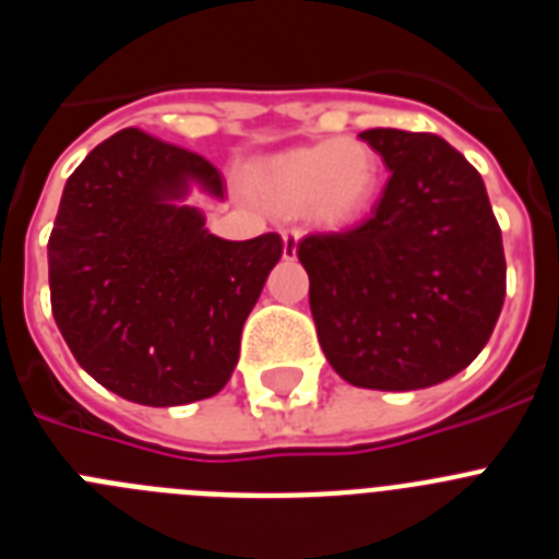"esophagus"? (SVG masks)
Returning a JSON list of instances; mask_svg holds the SVG:
<instances>
[{"mask_svg":"<svg viewBox=\"0 0 559 559\" xmlns=\"http://www.w3.org/2000/svg\"><path fill=\"white\" fill-rule=\"evenodd\" d=\"M299 237H302V229H296V226H290V229H283V254H285V260H294V257H296V246H299Z\"/></svg>","mask_w":559,"mask_h":559,"instance_id":"obj_1","label":"esophagus"}]
</instances>
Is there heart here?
<instances>
[{"label":"heart","instance_id":"heart-1","mask_svg":"<svg viewBox=\"0 0 559 559\" xmlns=\"http://www.w3.org/2000/svg\"><path fill=\"white\" fill-rule=\"evenodd\" d=\"M257 187L274 210H308L310 218L344 226L372 206L380 187L378 153L355 140H324L294 147L257 170Z\"/></svg>","mask_w":559,"mask_h":559}]
</instances>
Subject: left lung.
I'll return each instance as SVG.
<instances>
[{
	"label": "left lung",
	"instance_id": "1",
	"mask_svg": "<svg viewBox=\"0 0 559 559\" xmlns=\"http://www.w3.org/2000/svg\"><path fill=\"white\" fill-rule=\"evenodd\" d=\"M360 140L392 170L372 215L296 246L316 335L353 386H437L471 367L496 328L501 226L478 170L442 136L369 128Z\"/></svg>",
	"mask_w": 559,
	"mask_h": 559
}]
</instances>
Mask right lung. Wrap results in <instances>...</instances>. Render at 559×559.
Segmentation results:
<instances>
[{
    "mask_svg": "<svg viewBox=\"0 0 559 559\" xmlns=\"http://www.w3.org/2000/svg\"><path fill=\"white\" fill-rule=\"evenodd\" d=\"M190 181L224 199L201 153L126 128L69 176L49 235V302L67 347L108 392L142 406L218 394L246 316L283 257L276 231L221 240Z\"/></svg>",
    "mask_w": 559,
    "mask_h": 559,
    "instance_id": "obj_1",
    "label": "right lung"
}]
</instances>
